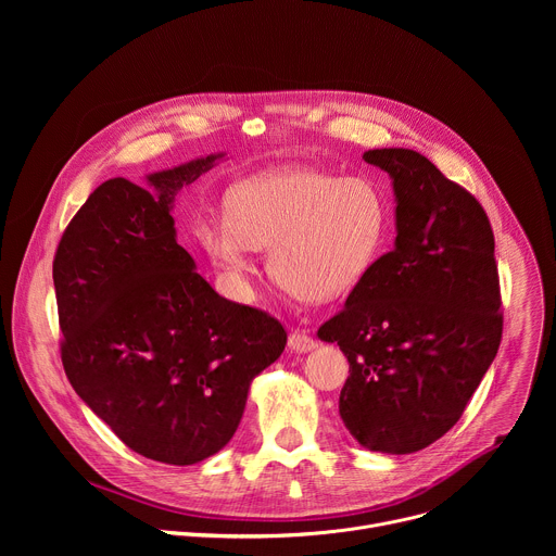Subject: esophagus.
Segmentation results:
<instances>
[{
    "instance_id": "34e87169",
    "label": "esophagus",
    "mask_w": 556,
    "mask_h": 556,
    "mask_svg": "<svg viewBox=\"0 0 556 556\" xmlns=\"http://www.w3.org/2000/svg\"><path fill=\"white\" fill-rule=\"evenodd\" d=\"M288 348H290L292 352H296V354H305V352H312V350L316 348V343H314V339L307 337L305 332L294 330V332L288 337Z\"/></svg>"
}]
</instances>
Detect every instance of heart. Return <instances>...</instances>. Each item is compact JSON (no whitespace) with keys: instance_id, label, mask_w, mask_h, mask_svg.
<instances>
[{"instance_id":"heart-1","label":"heart","mask_w":556,"mask_h":556,"mask_svg":"<svg viewBox=\"0 0 556 556\" xmlns=\"http://www.w3.org/2000/svg\"><path fill=\"white\" fill-rule=\"evenodd\" d=\"M387 222L380 189L307 167H283L235 185L224 219H202L195 240L237 296L251 292L255 251L275 279L305 301L350 292L378 257Z\"/></svg>"}]
</instances>
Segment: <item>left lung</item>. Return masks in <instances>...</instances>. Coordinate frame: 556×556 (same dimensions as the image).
I'll use <instances>...</instances> for the list:
<instances>
[{
    "mask_svg": "<svg viewBox=\"0 0 556 556\" xmlns=\"http://www.w3.org/2000/svg\"><path fill=\"white\" fill-rule=\"evenodd\" d=\"M391 178L393 251L371 264L319 339L348 356L339 414L354 440L407 455L464 414L502 341L491 222L468 191L414 149H369Z\"/></svg>",
    "mask_w": 556,
    "mask_h": 556,
    "instance_id": "obj_1",
    "label": "left lung"
}]
</instances>
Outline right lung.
Listing matches in <instances>:
<instances>
[{
    "label": "right lung",
    "mask_w": 556,
    "mask_h": 556,
    "mask_svg": "<svg viewBox=\"0 0 556 556\" xmlns=\"http://www.w3.org/2000/svg\"><path fill=\"white\" fill-rule=\"evenodd\" d=\"M226 153L103 182L52 264L61 361L74 391L136 453L198 464L240 427L255 376L286 348L262 309L219 296L176 240V195Z\"/></svg>",
    "instance_id": "1"
}]
</instances>
